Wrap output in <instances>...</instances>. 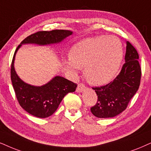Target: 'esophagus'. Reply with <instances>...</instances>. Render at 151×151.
I'll return each mask as SVG.
<instances>
[{"mask_svg":"<svg viewBox=\"0 0 151 151\" xmlns=\"http://www.w3.org/2000/svg\"><path fill=\"white\" fill-rule=\"evenodd\" d=\"M85 89H86V86L83 84V83H81L78 85V86L77 88V92H78V93L83 92Z\"/></svg>","mask_w":151,"mask_h":151,"instance_id":"obj_1","label":"esophagus"}]
</instances>
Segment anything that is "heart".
Segmentation results:
<instances>
[{
    "instance_id": "obj_1",
    "label": "heart",
    "mask_w": 151,
    "mask_h": 151,
    "mask_svg": "<svg viewBox=\"0 0 151 151\" xmlns=\"http://www.w3.org/2000/svg\"><path fill=\"white\" fill-rule=\"evenodd\" d=\"M64 61L66 69L77 73L84 69L87 79L95 85H104L115 77L123 57L121 42L114 36L100 35L75 44Z\"/></svg>"
}]
</instances>
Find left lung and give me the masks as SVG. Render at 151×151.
<instances>
[{"instance_id":"left-lung-1","label":"left lung","mask_w":151,"mask_h":151,"mask_svg":"<svg viewBox=\"0 0 151 151\" xmlns=\"http://www.w3.org/2000/svg\"><path fill=\"white\" fill-rule=\"evenodd\" d=\"M126 43L125 63L121 72L108 84L93 88L98 95V102L91 111L98 118H112L121 114L139 89L142 77L139 54L131 43Z\"/></svg>"}]
</instances>
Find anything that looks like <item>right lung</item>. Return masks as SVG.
<instances>
[{"instance_id": "right-lung-1", "label": "right lung", "mask_w": 151, "mask_h": 151, "mask_svg": "<svg viewBox=\"0 0 151 151\" xmlns=\"http://www.w3.org/2000/svg\"><path fill=\"white\" fill-rule=\"evenodd\" d=\"M72 34V31L67 30L38 31L25 38L15 51L11 64L12 83L20 106L31 115L38 118L51 116L58 109L63 98L68 93L75 91L77 84L60 76H56L42 86L25 83L18 77L14 68L17 51L23 44L46 45L58 43Z\"/></svg>"}]
</instances>
